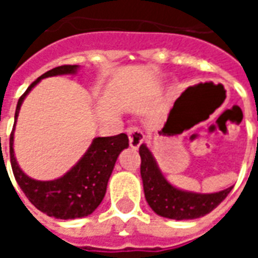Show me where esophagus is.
I'll return each instance as SVG.
<instances>
[{"mask_svg":"<svg viewBox=\"0 0 258 258\" xmlns=\"http://www.w3.org/2000/svg\"><path fill=\"white\" fill-rule=\"evenodd\" d=\"M127 134H128V141H130V146L134 148V149H138L141 146V144L144 142L145 140V135L144 133L141 131V128L138 127H128L127 128Z\"/></svg>","mask_w":258,"mask_h":258,"instance_id":"34e87169","label":"esophagus"}]
</instances>
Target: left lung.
Returning a JSON list of instances; mask_svg holds the SVG:
<instances>
[{
  "mask_svg": "<svg viewBox=\"0 0 258 258\" xmlns=\"http://www.w3.org/2000/svg\"><path fill=\"white\" fill-rule=\"evenodd\" d=\"M141 177L148 205L156 214L171 220H194L216 209L231 188L216 194H196L175 188L168 182L145 144L140 146Z\"/></svg>",
  "mask_w": 258,
  "mask_h": 258,
  "instance_id": "obj_1",
  "label": "left lung"
}]
</instances>
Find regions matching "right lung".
Masks as SVG:
<instances>
[{
    "instance_id": "1",
    "label": "right lung",
    "mask_w": 258,
    "mask_h": 258,
    "mask_svg": "<svg viewBox=\"0 0 258 258\" xmlns=\"http://www.w3.org/2000/svg\"><path fill=\"white\" fill-rule=\"evenodd\" d=\"M79 64H63L49 70L31 83L23 95L20 96L15 112L14 130L9 138V153L11 166L15 179L23 190V194L40 211L47 216L60 220H74L90 216L105 198L107 181L112 175L120 152L128 148V137L118 134L114 137H98L85 152L84 156L69 170L60 178L52 181H37L26 175L16 162L14 152V133L16 120L19 116L22 103L27 94L36 87L42 79L76 74Z\"/></svg>"
}]
</instances>
